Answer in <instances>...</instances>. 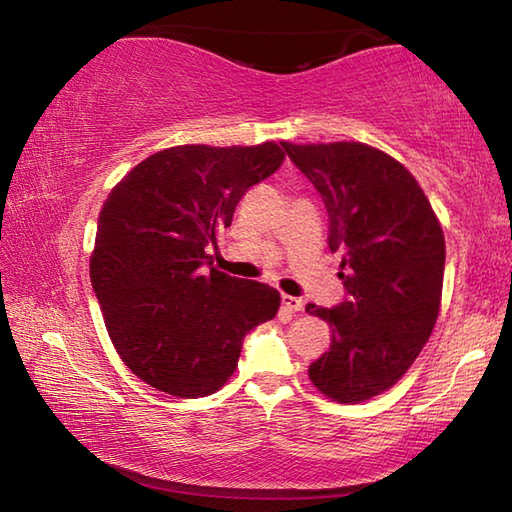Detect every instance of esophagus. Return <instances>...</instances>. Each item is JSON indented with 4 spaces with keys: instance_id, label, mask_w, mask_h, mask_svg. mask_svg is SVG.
<instances>
[{
    "instance_id": "34e87169",
    "label": "esophagus",
    "mask_w": 512,
    "mask_h": 512,
    "mask_svg": "<svg viewBox=\"0 0 512 512\" xmlns=\"http://www.w3.org/2000/svg\"><path fill=\"white\" fill-rule=\"evenodd\" d=\"M282 305H284V309H287V311H293V314H296V311H302V307H305V302H302L296 296H287V293H284Z\"/></svg>"
}]
</instances>
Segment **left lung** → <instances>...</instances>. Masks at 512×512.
<instances>
[{
    "label": "left lung",
    "instance_id": "obj_1",
    "mask_svg": "<svg viewBox=\"0 0 512 512\" xmlns=\"http://www.w3.org/2000/svg\"><path fill=\"white\" fill-rule=\"evenodd\" d=\"M291 162L323 198L327 244L343 250L345 296L307 305L332 327V345L309 366L320 393L341 404L384 393L418 359L436 325L445 235L409 171L361 142L289 144Z\"/></svg>",
    "mask_w": 512,
    "mask_h": 512
}]
</instances>
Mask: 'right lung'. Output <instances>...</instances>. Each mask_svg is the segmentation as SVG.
<instances>
[{"mask_svg":"<svg viewBox=\"0 0 512 512\" xmlns=\"http://www.w3.org/2000/svg\"><path fill=\"white\" fill-rule=\"evenodd\" d=\"M282 160L275 142L173 146L108 194L90 280L117 354L149 386L173 397L216 393L244 336L275 318L280 293L216 271L212 250L241 196Z\"/></svg>","mask_w":512,"mask_h":512,"instance_id":"right-lung-1","label":"right lung"}]
</instances>
